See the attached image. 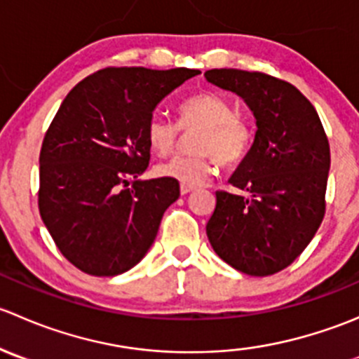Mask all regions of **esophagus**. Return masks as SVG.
Masks as SVG:
<instances>
[{"label": "esophagus", "mask_w": 359, "mask_h": 359, "mask_svg": "<svg viewBox=\"0 0 359 359\" xmlns=\"http://www.w3.org/2000/svg\"><path fill=\"white\" fill-rule=\"evenodd\" d=\"M191 191H194L193 186H187V184H180V194H182V196L189 194Z\"/></svg>", "instance_id": "1"}]
</instances>
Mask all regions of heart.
I'll return each mask as SVG.
<instances>
[{"instance_id":"b5f03b06","label":"heart","mask_w":359,"mask_h":359,"mask_svg":"<svg viewBox=\"0 0 359 359\" xmlns=\"http://www.w3.org/2000/svg\"><path fill=\"white\" fill-rule=\"evenodd\" d=\"M182 128H200L194 137V154H179L159 163L156 175L187 186H200L215 170L217 158L222 165L236 166L247 158L252 146V132L240 119L233 106L220 95L203 92L180 106ZM179 128L166 116L154 114L147 125V144L151 151L165 156L175 147Z\"/></svg>"}]
</instances>
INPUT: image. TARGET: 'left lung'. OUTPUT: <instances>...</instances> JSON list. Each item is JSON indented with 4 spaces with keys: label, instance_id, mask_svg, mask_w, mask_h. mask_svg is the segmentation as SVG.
<instances>
[{
    "label": "left lung",
    "instance_id": "1",
    "mask_svg": "<svg viewBox=\"0 0 359 359\" xmlns=\"http://www.w3.org/2000/svg\"><path fill=\"white\" fill-rule=\"evenodd\" d=\"M206 81L236 93L255 116V139L229 182L250 196L217 191L206 236L217 255L250 276L290 266L325 215L330 146L313 104L264 72L212 69Z\"/></svg>",
    "mask_w": 359,
    "mask_h": 359
}]
</instances>
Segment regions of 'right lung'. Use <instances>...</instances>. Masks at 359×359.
Segmentation results:
<instances>
[{
	"label": "right lung",
	"mask_w": 359,
	"mask_h": 359,
	"mask_svg": "<svg viewBox=\"0 0 359 359\" xmlns=\"http://www.w3.org/2000/svg\"><path fill=\"white\" fill-rule=\"evenodd\" d=\"M198 74L186 67H107L79 81L60 104L39 154L38 205L55 245L83 273H125L154 243L180 187L163 177L139 179L151 159L147 125L158 104Z\"/></svg>",
	"instance_id": "right-lung-1"
}]
</instances>
